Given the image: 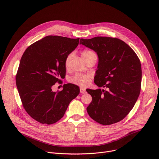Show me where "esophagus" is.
<instances>
[{"mask_svg":"<svg viewBox=\"0 0 159 159\" xmlns=\"http://www.w3.org/2000/svg\"><path fill=\"white\" fill-rule=\"evenodd\" d=\"M80 92L81 94H85L86 93V90H85V89H84L83 88H80Z\"/></svg>","mask_w":159,"mask_h":159,"instance_id":"obj_1","label":"esophagus"}]
</instances>
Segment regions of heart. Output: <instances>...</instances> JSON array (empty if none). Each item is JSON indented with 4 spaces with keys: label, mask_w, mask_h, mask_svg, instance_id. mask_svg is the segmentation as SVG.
<instances>
[{
    "label": "heart",
    "mask_w": 159,
    "mask_h": 159,
    "mask_svg": "<svg viewBox=\"0 0 159 159\" xmlns=\"http://www.w3.org/2000/svg\"><path fill=\"white\" fill-rule=\"evenodd\" d=\"M82 56L84 60L91 57H96V55L94 52L90 50H84L82 52ZM72 58V54H69L68 55L65 60V65L66 67L69 66L70 64V61ZM91 79V76L90 74H78L75 75L70 79V82L72 84L78 85L81 87H86L89 85Z\"/></svg>",
    "instance_id": "1"
}]
</instances>
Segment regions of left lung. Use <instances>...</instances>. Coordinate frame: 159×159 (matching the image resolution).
<instances>
[{
  "label": "left lung",
  "mask_w": 159,
  "mask_h": 159,
  "mask_svg": "<svg viewBox=\"0 0 159 159\" xmlns=\"http://www.w3.org/2000/svg\"><path fill=\"white\" fill-rule=\"evenodd\" d=\"M80 44L98 54L99 61L94 83L105 88L87 89L93 98L87 107L89 115L103 125L121 121L140 95L142 67L138 56L129 45L116 38H82Z\"/></svg>",
  "instance_id": "1"
}]
</instances>
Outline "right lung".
Instances as JSON below:
<instances>
[{"instance_id":"right-lung-1","label":"right lung","mask_w":159,"mask_h":159,"mask_svg":"<svg viewBox=\"0 0 159 159\" xmlns=\"http://www.w3.org/2000/svg\"><path fill=\"white\" fill-rule=\"evenodd\" d=\"M79 43V38L48 36L30 45L21 57L16 77L19 96L28 114L42 124L60 120L80 93L72 84H64L61 91L52 90L65 77V58Z\"/></svg>"}]
</instances>
